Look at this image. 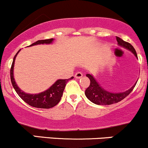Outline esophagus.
<instances>
[{
  "instance_id": "esophagus-1",
  "label": "esophagus",
  "mask_w": 148,
  "mask_h": 148,
  "mask_svg": "<svg viewBox=\"0 0 148 148\" xmlns=\"http://www.w3.org/2000/svg\"><path fill=\"white\" fill-rule=\"evenodd\" d=\"M74 76H75V77L77 78V79H81V78L83 77V74L81 71H77Z\"/></svg>"
}]
</instances>
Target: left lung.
Masks as SVG:
<instances>
[{
    "mask_svg": "<svg viewBox=\"0 0 148 148\" xmlns=\"http://www.w3.org/2000/svg\"><path fill=\"white\" fill-rule=\"evenodd\" d=\"M116 38L119 45H121V46L124 47L126 49L131 50L136 56V58H138L136 50L131 43L124 41L121 38H120L119 37L116 36ZM86 77L90 79V83L89 86L87 88L85 91L86 96L92 103L100 105H108L119 103L131 93V91L134 90L135 86L136 84V83L129 90H126V91L119 92V93H114V92H108L105 90V89H103L99 85L98 83L95 81V79H94L91 74H86Z\"/></svg>",
    "mask_w": 148,
    "mask_h": 148,
    "instance_id": "obj_1",
    "label": "left lung"
}]
</instances>
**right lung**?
Returning <instances> with one entry per match:
<instances>
[{
    "instance_id": "right-lung-1",
    "label": "right lung",
    "mask_w": 148,
    "mask_h": 148,
    "mask_svg": "<svg viewBox=\"0 0 148 148\" xmlns=\"http://www.w3.org/2000/svg\"><path fill=\"white\" fill-rule=\"evenodd\" d=\"M53 38H49V39L45 40H37L35 43H32L30 45H35L37 44H49L53 42ZM19 50L16 53L13 58V62L12 63V66L10 68V79L12 82V85L15 90L16 92L18 94V95L20 97L25 103H27L28 105H31L32 107H34L36 108H43V109H49L53 108L56 106L57 104H58L61 100V97L62 96L63 91L64 90V88L66 83L70 79H72L74 77H71L68 79H58L57 82L53 84L52 86H50L48 90L45 91H43L38 94H29L26 93L22 90L19 89V88L17 86L14 79L13 76V67L14 64V60L17 55L18 54Z\"/></svg>"
}]
</instances>
